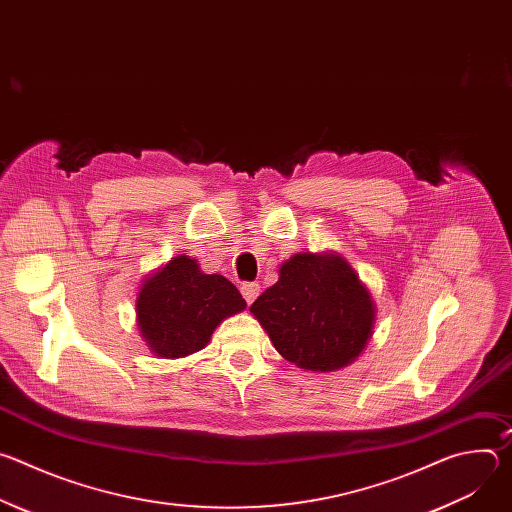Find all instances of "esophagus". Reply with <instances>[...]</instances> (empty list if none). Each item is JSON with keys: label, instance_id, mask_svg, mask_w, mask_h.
Instances as JSON below:
<instances>
[{"label": "esophagus", "instance_id": "obj_1", "mask_svg": "<svg viewBox=\"0 0 512 512\" xmlns=\"http://www.w3.org/2000/svg\"><path fill=\"white\" fill-rule=\"evenodd\" d=\"M259 291H261L259 283H243V285H241V294H243V298H245L247 304H253V302L257 300Z\"/></svg>", "mask_w": 512, "mask_h": 512}]
</instances>
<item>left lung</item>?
Returning <instances> with one entry per match:
<instances>
[{
    "label": "left lung",
    "mask_w": 512,
    "mask_h": 512,
    "mask_svg": "<svg viewBox=\"0 0 512 512\" xmlns=\"http://www.w3.org/2000/svg\"><path fill=\"white\" fill-rule=\"evenodd\" d=\"M251 306L275 350L296 367L334 373L354 362L375 332L377 304L334 251L296 253Z\"/></svg>",
    "instance_id": "8db88e82"
}]
</instances>
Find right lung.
<instances>
[{
    "label": "right lung",
    "instance_id": "right-lung-1",
    "mask_svg": "<svg viewBox=\"0 0 512 512\" xmlns=\"http://www.w3.org/2000/svg\"><path fill=\"white\" fill-rule=\"evenodd\" d=\"M245 308L227 277L204 273L196 259L178 255L141 281L135 322L156 356L184 358L202 350L218 324Z\"/></svg>",
    "mask_w": 512,
    "mask_h": 512
}]
</instances>
